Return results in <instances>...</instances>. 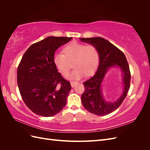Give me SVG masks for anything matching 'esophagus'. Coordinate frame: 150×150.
<instances>
[{"mask_svg": "<svg viewBox=\"0 0 150 150\" xmlns=\"http://www.w3.org/2000/svg\"><path fill=\"white\" fill-rule=\"evenodd\" d=\"M70 83H71V87H72V88H74V86H75L77 84H78V82H76V81H71Z\"/></svg>", "mask_w": 150, "mask_h": 150, "instance_id": "obj_1", "label": "esophagus"}]
</instances>
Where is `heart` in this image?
Here are the masks:
<instances>
[{
	"instance_id": "b5f03b06",
	"label": "heart",
	"mask_w": 150,
	"mask_h": 150,
	"mask_svg": "<svg viewBox=\"0 0 150 150\" xmlns=\"http://www.w3.org/2000/svg\"><path fill=\"white\" fill-rule=\"evenodd\" d=\"M62 54H56L53 63L58 71L64 76L69 73V61L74 67L70 75L72 79H80L85 76H90L96 70L99 62L98 49L92 45H86L78 42H72L63 49ZM68 59L67 60V59Z\"/></svg>"
}]
</instances>
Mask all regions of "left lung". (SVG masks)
<instances>
[{
    "label": "left lung",
    "mask_w": 150,
    "mask_h": 150,
    "mask_svg": "<svg viewBox=\"0 0 150 150\" xmlns=\"http://www.w3.org/2000/svg\"><path fill=\"white\" fill-rule=\"evenodd\" d=\"M81 41L96 47L99 52V62L94 76L85 81V91L81 96L83 105L89 112L98 116L110 114L119 108L128 93L131 74L124 53L108 40L102 38H79ZM111 68H119L122 72L124 88L120 98L113 102L106 100L102 90V84L107 72Z\"/></svg>",
    "instance_id": "8db88e82"
}]
</instances>
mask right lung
<instances>
[{
  "label": "right lung",
  "mask_w": 150,
  "mask_h": 150,
  "mask_svg": "<svg viewBox=\"0 0 150 150\" xmlns=\"http://www.w3.org/2000/svg\"><path fill=\"white\" fill-rule=\"evenodd\" d=\"M72 39L50 36L31 45L22 56L17 68L18 87L26 106L36 115L52 116L66 106L71 86L58 72L53 57Z\"/></svg>",
  "instance_id": "add662e5"
}]
</instances>
